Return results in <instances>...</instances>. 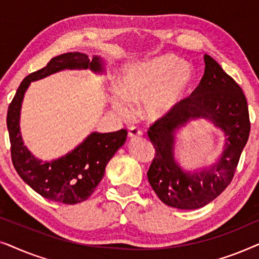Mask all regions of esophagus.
Wrapping results in <instances>:
<instances>
[{"label": "esophagus", "instance_id": "esophagus-1", "mask_svg": "<svg viewBox=\"0 0 259 259\" xmlns=\"http://www.w3.org/2000/svg\"><path fill=\"white\" fill-rule=\"evenodd\" d=\"M141 134H143V133H141V131L136 128V127H131V128L128 130V137H130L131 140L138 139V138L141 137Z\"/></svg>", "mask_w": 259, "mask_h": 259}]
</instances>
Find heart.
<instances>
[{
	"instance_id": "heart-1",
	"label": "heart",
	"mask_w": 259,
	"mask_h": 259,
	"mask_svg": "<svg viewBox=\"0 0 259 259\" xmlns=\"http://www.w3.org/2000/svg\"><path fill=\"white\" fill-rule=\"evenodd\" d=\"M192 77L191 66L162 55L125 69L119 92L112 95L113 108L122 118H131L132 105L144 101V115L157 121L166 118L183 100Z\"/></svg>"
}]
</instances>
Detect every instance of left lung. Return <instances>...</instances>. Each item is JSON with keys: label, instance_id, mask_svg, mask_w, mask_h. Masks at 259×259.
<instances>
[{"label": "left lung", "instance_id": "obj_1", "mask_svg": "<svg viewBox=\"0 0 259 259\" xmlns=\"http://www.w3.org/2000/svg\"><path fill=\"white\" fill-rule=\"evenodd\" d=\"M204 75L193 93L148 131L157 153L147 172L148 182L162 203L180 210L203 207L228 187L250 134L249 109L242 88L210 55H204ZM199 118L225 133V147L212 165L187 171L175 158L176 133Z\"/></svg>", "mask_w": 259, "mask_h": 259}]
</instances>
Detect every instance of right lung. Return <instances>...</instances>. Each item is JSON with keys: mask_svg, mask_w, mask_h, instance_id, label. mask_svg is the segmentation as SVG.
<instances>
[{"mask_svg": "<svg viewBox=\"0 0 259 259\" xmlns=\"http://www.w3.org/2000/svg\"><path fill=\"white\" fill-rule=\"evenodd\" d=\"M90 69L105 74V61L83 53H65L53 58L47 66L23 79L10 102L7 114V128L12 146V160L16 172L35 192L46 199L63 204H77L92 196L105 175L106 165L125 144L127 131L99 133L92 132L68 153L54 160H41L24 146L20 130L21 107L24 94L33 81L45 79L61 70Z\"/></svg>", "mask_w": 259, "mask_h": 259, "instance_id": "add662e5", "label": "right lung"}]
</instances>
